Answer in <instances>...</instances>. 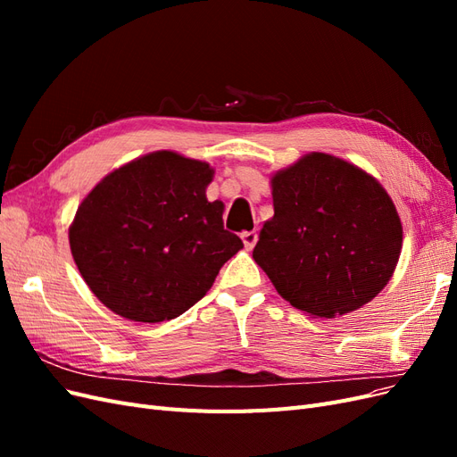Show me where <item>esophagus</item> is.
I'll use <instances>...</instances> for the list:
<instances>
[{"label":"esophagus","instance_id":"34e87169","mask_svg":"<svg viewBox=\"0 0 457 457\" xmlns=\"http://www.w3.org/2000/svg\"><path fill=\"white\" fill-rule=\"evenodd\" d=\"M242 242L245 245V250H253V245L257 244V232L255 230L242 232Z\"/></svg>","mask_w":457,"mask_h":457}]
</instances>
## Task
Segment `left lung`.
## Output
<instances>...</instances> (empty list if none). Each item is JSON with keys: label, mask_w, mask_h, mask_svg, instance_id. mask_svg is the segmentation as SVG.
<instances>
[{"label": "left lung", "mask_w": 457, "mask_h": 457, "mask_svg": "<svg viewBox=\"0 0 457 457\" xmlns=\"http://www.w3.org/2000/svg\"><path fill=\"white\" fill-rule=\"evenodd\" d=\"M274 217L253 250L286 301L336 318L391 280L403 225L385 188L356 165L312 152L272 177Z\"/></svg>", "instance_id": "1"}]
</instances>
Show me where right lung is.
<instances>
[{
    "instance_id": "add662e5",
    "label": "right lung",
    "mask_w": 457,
    "mask_h": 457,
    "mask_svg": "<svg viewBox=\"0 0 457 457\" xmlns=\"http://www.w3.org/2000/svg\"><path fill=\"white\" fill-rule=\"evenodd\" d=\"M210 165L170 150L108 173L79 204L71 250L103 305L135 322L171 320L198 303L244 244L207 202Z\"/></svg>"
}]
</instances>
